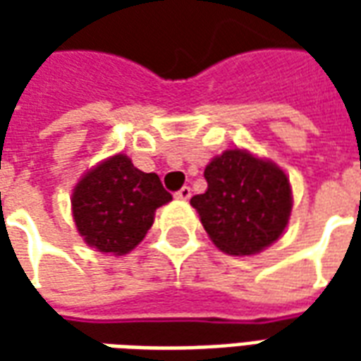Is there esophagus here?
I'll return each mask as SVG.
<instances>
[{
  "label": "esophagus",
  "instance_id": "1",
  "mask_svg": "<svg viewBox=\"0 0 361 361\" xmlns=\"http://www.w3.org/2000/svg\"><path fill=\"white\" fill-rule=\"evenodd\" d=\"M173 197H176V199H181V201H188L189 197H191V188L183 185L180 191H176V193H173Z\"/></svg>",
  "mask_w": 361,
  "mask_h": 361
}]
</instances>
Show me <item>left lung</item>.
Listing matches in <instances>:
<instances>
[{"label":"left lung","instance_id":"1","mask_svg":"<svg viewBox=\"0 0 361 361\" xmlns=\"http://www.w3.org/2000/svg\"><path fill=\"white\" fill-rule=\"evenodd\" d=\"M207 191L191 197L207 234L228 255H253L279 240L292 211L286 173L234 149L204 168Z\"/></svg>","mask_w":361,"mask_h":361}]
</instances>
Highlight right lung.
Masks as SVG:
<instances>
[{
    "label": "right lung",
    "instance_id": "add662e5",
    "mask_svg": "<svg viewBox=\"0 0 361 361\" xmlns=\"http://www.w3.org/2000/svg\"><path fill=\"white\" fill-rule=\"evenodd\" d=\"M172 195L157 173L135 168L123 154L104 160L73 191V219L79 234L102 253L126 255L139 245L154 222V211Z\"/></svg>",
    "mask_w": 361,
    "mask_h": 361
}]
</instances>
